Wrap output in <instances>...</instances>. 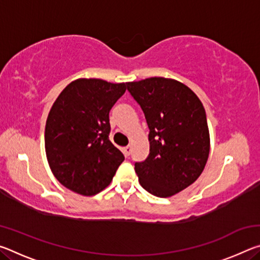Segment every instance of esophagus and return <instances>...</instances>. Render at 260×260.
Listing matches in <instances>:
<instances>
[{"label": "esophagus", "mask_w": 260, "mask_h": 260, "mask_svg": "<svg viewBox=\"0 0 260 260\" xmlns=\"http://www.w3.org/2000/svg\"><path fill=\"white\" fill-rule=\"evenodd\" d=\"M131 152H132V147L131 146H127V147L124 148V153H125L126 157H128L131 155Z\"/></svg>", "instance_id": "1"}]
</instances>
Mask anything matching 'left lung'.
<instances>
[{
  "label": "left lung",
  "mask_w": 260,
  "mask_h": 260,
  "mask_svg": "<svg viewBox=\"0 0 260 260\" xmlns=\"http://www.w3.org/2000/svg\"><path fill=\"white\" fill-rule=\"evenodd\" d=\"M149 127L150 152L135 162L139 182L161 199L190 186L203 172L210 134L203 104L182 82L161 77L127 82Z\"/></svg>",
  "instance_id": "1"
}]
</instances>
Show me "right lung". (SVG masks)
<instances>
[{
	"instance_id": "obj_1",
	"label": "right lung",
	"mask_w": 260,
	"mask_h": 260,
	"mask_svg": "<svg viewBox=\"0 0 260 260\" xmlns=\"http://www.w3.org/2000/svg\"><path fill=\"white\" fill-rule=\"evenodd\" d=\"M127 83L77 79L64 88L48 114L45 147L55 178L83 196L102 191L125 157L109 140V112Z\"/></svg>"
}]
</instances>
